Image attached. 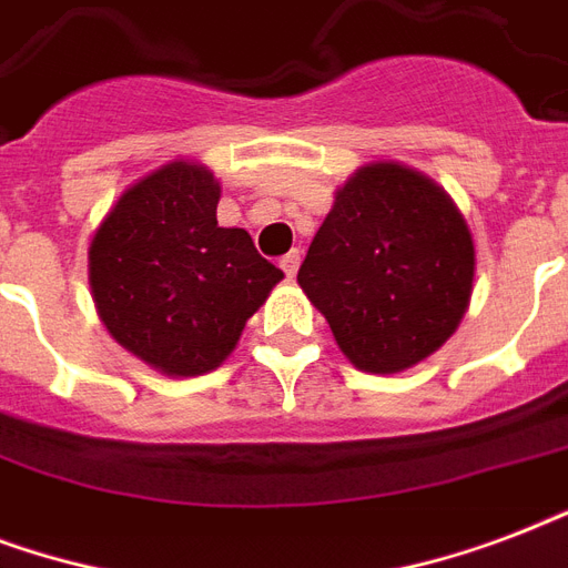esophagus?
I'll use <instances>...</instances> for the list:
<instances>
[{"label":"esophagus","mask_w":568,"mask_h":568,"mask_svg":"<svg viewBox=\"0 0 568 568\" xmlns=\"http://www.w3.org/2000/svg\"><path fill=\"white\" fill-rule=\"evenodd\" d=\"M280 267H283L285 276L297 274V267H301V250H288V253L280 258Z\"/></svg>","instance_id":"esophagus-1"}]
</instances>
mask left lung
<instances>
[{
  "label": "left lung",
  "instance_id": "8db88e82",
  "mask_svg": "<svg viewBox=\"0 0 568 568\" xmlns=\"http://www.w3.org/2000/svg\"><path fill=\"white\" fill-rule=\"evenodd\" d=\"M475 244L448 194L400 164H368L336 194L297 283L356 368L395 374L466 315Z\"/></svg>",
  "mask_w": 568,
  "mask_h": 568
}]
</instances>
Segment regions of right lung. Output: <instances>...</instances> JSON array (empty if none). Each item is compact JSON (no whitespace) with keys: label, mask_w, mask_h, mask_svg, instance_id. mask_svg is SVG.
Instances as JSON below:
<instances>
[{"label":"right lung","mask_w":568,"mask_h":568,"mask_svg":"<svg viewBox=\"0 0 568 568\" xmlns=\"http://www.w3.org/2000/svg\"><path fill=\"white\" fill-rule=\"evenodd\" d=\"M221 189L189 162L120 196L91 244V288L120 345L164 374L194 377L232 354L283 271L244 230L217 226Z\"/></svg>","instance_id":"obj_1"}]
</instances>
